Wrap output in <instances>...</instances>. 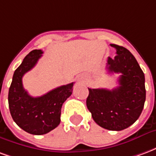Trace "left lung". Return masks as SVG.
Listing matches in <instances>:
<instances>
[{
	"label": "left lung",
	"instance_id": "obj_1",
	"mask_svg": "<svg viewBox=\"0 0 156 156\" xmlns=\"http://www.w3.org/2000/svg\"><path fill=\"white\" fill-rule=\"evenodd\" d=\"M115 58L108 57V73L119 74V86L112 90L88 88L87 107L94 120L104 129L119 131L137 120L145 101L144 74L133 54L116 44Z\"/></svg>",
	"mask_w": 156,
	"mask_h": 156
}]
</instances>
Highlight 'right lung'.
Masks as SVG:
<instances>
[{
    "instance_id": "right-lung-1",
    "label": "right lung",
    "mask_w": 156,
    "mask_h": 156,
    "mask_svg": "<svg viewBox=\"0 0 156 156\" xmlns=\"http://www.w3.org/2000/svg\"><path fill=\"white\" fill-rule=\"evenodd\" d=\"M41 50L30 51L16 69L9 88L8 104L13 120L29 134L41 135L60 124L61 108L73 93V83L52 89L41 97H32L22 85V77L41 57Z\"/></svg>"
}]
</instances>
